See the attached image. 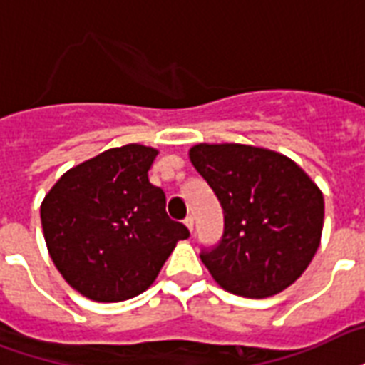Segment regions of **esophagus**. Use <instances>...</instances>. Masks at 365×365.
I'll use <instances>...</instances> for the list:
<instances>
[{
	"instance_id": "34e87169",
	"label": "esophagus",
	"mask_w": 365,
	"mask_h": 365,
	"mask_svg": "<svg viewBox=\"0 0 365 365\" xmlns=\"http://www.w3.org/2000/svg\"><path fill=\"white\" fill-rule=\"evenodd\" d=\"M183 224L187 226L189 232H193V216H185V220H183Z\"/></svg>"
}]
</instances>
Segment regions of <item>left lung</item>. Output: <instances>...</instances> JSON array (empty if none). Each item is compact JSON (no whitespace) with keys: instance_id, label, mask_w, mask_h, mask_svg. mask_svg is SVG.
<instances>
[{"instance_id":"left-lung-1","label":"left lung","mask_w":365,"mask_h":365,"mask_svg":"<svg viewBox=\"0 0 365 365\" xmlns=\"http://www.w3.org/2000/svg\"><path fill=\"white\" fill-rule=\"evenodd\" d=\"M189 157L224 212L220 241L201 249L220 287L266 299L297 282L322 237L318 185L291 158L260 147L201 143Z\"/></svg>"}]
</instances>
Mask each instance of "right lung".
<instances>
[{
    "label": "right lung",
    "mask_w": 365,
    "mask_h": 365,
    "mask_svg": "<svg viewBox=\"0 0 365 365\" xmlns=\"http://www.w3.org/2000/svg\"><path fill=\"white\" fill-rule=\"evenodd\" d=\"M157 151L116 147L71 168L41 202L47 249L66 282L97 302L143 293L189 230L149 182Z\"/></svg>",
    "instance_id": "right-lung-1"
}]
</instances>
